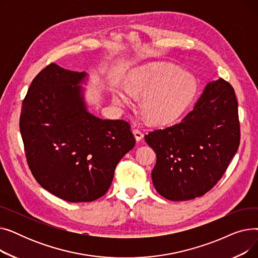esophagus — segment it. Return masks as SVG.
Returning <instances> with one entry per match:
<instances>
[{
	"label": "esophagus",
	"mask_w": 258,
	"mask_h": 258,
	"mask_svg": "<svg viewBox=\"0 0 258 258\" xmlns=\"http://www.w3.org/2000/svg\"><path fill=\"white\" fill-rule=\"evenodd\" d=\"M133 134H134V136H135V138H136L137 141H141L143 139V133L140 130L134 128Z\"/></svg>",
	"instance_id": "obj_1"
}]
</instances>
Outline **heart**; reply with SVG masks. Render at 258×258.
I'll list each match as a JSON object with an SVG mask.
<instances>
[{
	"mask_svg": "<svg viewBox=\"0 0 258 258\" xmlns=\"http://www.w3.org/2000/svg\"><path fill=\"white\" fill-rule=\"evenodd\" d=\"M199 92L192 74L183 73L168 63L145 66L135 70L127 89L113 92L116 103L132 106L135 97L143 99L142 112L155 124H167L181 118L191 106Z\"/></svg>",
	"mask_w": 258,
	"mask_h": 258,
	"instance_id": "heart-1",
	"label": "heart"
}]
</instances>
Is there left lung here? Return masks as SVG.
<instances>
[{"label":"left lung","mask_w":258,"mask_h":258,"mask_svg":"<svg viewBox=\"0 0 258 258\" xmlns=\"http://www.w3.org/2000/svg\"><path fill=\"white\" fill-rule=\"evenodd\" d=\"M237 100L223 78L210 81L180 123L144 136L157 155L152 179L170 201L204 196L221 180L240 140Z\"/></svg>","instance_id":"left-lung-1"}]
</instances>
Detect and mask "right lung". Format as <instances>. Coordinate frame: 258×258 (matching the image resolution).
I'll return each instance as SVG.
<instances>
[{"label":"right lung","mask_w":258,"mask_h":258,"mask_svg":"<svg viewBox=\"0 0 258 258\" xmlns=\"http://www.w3.org/2000/svg\"><path fill=\"white\" fill-rule=\"evenodd\" d=\"M86 72L51 63L32 80L20 131L38 184L67 202H92L110 188L118 162L135 146L128 122L101 119L85 101Z\"/></svg>","instance_id":"right-lung-1"}]
</instances>
